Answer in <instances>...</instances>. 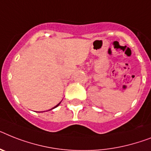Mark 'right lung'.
Returning <instances> with one entry per match:
<instances>
[{"label":"right lung","instance_id":"add662e5","mask_svg":"<svg viewBox=\"0 0 151 151\" xmlns=\"http://www.w3.org/2000/svg\"><path fill=\"white\" fill-rule=\"evenodd\" d=\"M59 104H60V103H58V104H57V105H56V106H54V107H53V108H52V109H55V108H56V107L58 106V105H59ZM51 109H50V110H51Z\"/></svg>","mask_w":151,"mask_h":151}]
</instances>
